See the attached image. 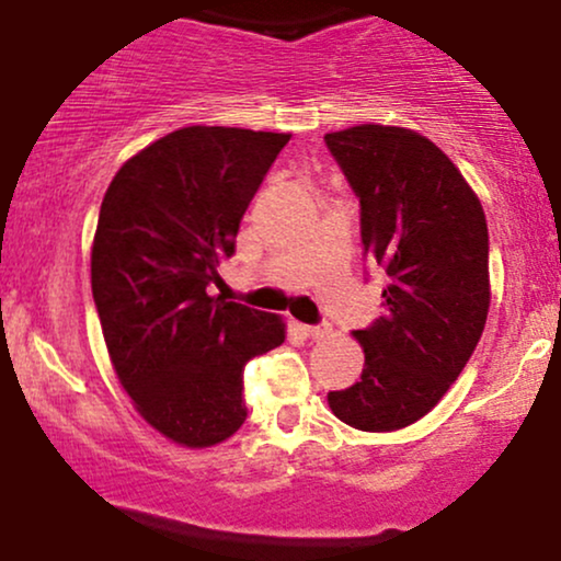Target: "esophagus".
Segmentation results:
<instances>
[{
  "mask_svg": "<svg viewBox=\"0 0 561 561\" xmlns=\"http://www.w3.org/2000/svg\"><path fill=\"white\" fill-rule=\"evenodd\" d=\"M302 330H306L308 337L324 340V337H330V334H332V324L321 321V324H308V327H302Z\"/></svg>",
  "mask_w": 561,
  "mask_h": 561,
  "instance_id": "1",
  "label": "esophagus"
}]
</instances>
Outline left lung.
I'll list each match as a JSON object with an SVG mask.
<instances>
[{"instance_id":"1","label":"left lung","mask_w":561,"mask_h":561,"mask_svg":"<svg viewBox=\"0 0 561 561\" xmlns=\"http://www.w3.org/2000/svg\"><path fill=\"white\" fill-rule=\"evenodd\" d=\"M324 141L362 203L364 255L390 279L382 317L353 332L362 379L327 401L351 427L392 433L435 409L480 343L485 214L446 152L411 128L362 124Z\"/></svg>"}]
</instances>
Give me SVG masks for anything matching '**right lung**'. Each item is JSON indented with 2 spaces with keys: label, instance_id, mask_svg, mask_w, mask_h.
Here are the masks:
<instances>
[{
  "label": "right lung",
  "instance_id": "1",
  "mask_svg": "<svg viewBox=\"0 0 561 561\" xmlns=\"http://www.w3.org/2000/svg\"><path fill=\"white\" fill-rule=\"evenodd\" d=\"M289 134L186 126L128 158L102 199L92 295L141 420L186 448L242 427V371L285 343L276 313L210 295Z\"/></svg>",
  "mask_w": 561,
  "mask_h": 561
}]
</instances>
